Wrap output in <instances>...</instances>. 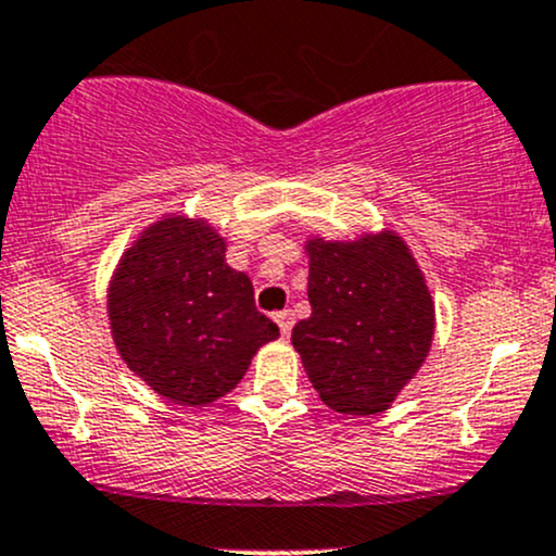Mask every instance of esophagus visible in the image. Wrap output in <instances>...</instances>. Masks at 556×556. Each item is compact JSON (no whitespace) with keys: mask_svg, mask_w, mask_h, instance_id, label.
I'll list each match as a JSON object with an SVG mask.
<instances>
[{"mask_svg":"<svg viewBox=\"0 0 556 556\" xmlns=\"http://www.w3.org/2000/svg\"><path fill=\"white\" fill-rule=\"evenodd\" d=\"M274 321L279 325V332L290 334L292 325H295V314H292V311H279V314H274Z\"/></svg>","mask_w":556,"mask_h":556,"instance_id":"obj_1","label":"esophagus"}]
</instances>
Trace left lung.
<instances>
[{
  "mask_svg": "<svg viewBox=\"0 0 556 556\" xmlns=\"http://www.w3.org/2000/svg\"><path fill=\"white\" fill-rule=\"evenodd\" d=\"M306 250L311 316L292 327V345L311 386L334 412H386L432 343L422 271L393 231Z\"/></svg>",
  "mask_w": 556,
  "mask_h": 556,
  "instance_id": "8db88e82",
  "label": "left lung"
}]
</instances>
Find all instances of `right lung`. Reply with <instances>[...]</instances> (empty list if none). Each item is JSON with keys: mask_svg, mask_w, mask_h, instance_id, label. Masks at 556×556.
I'll list each match as a JSON object with an SVG mask.
<instances>
[{"mask_svg": "<svg viewBox=\"0 0 556 556\" xmlns=\"http://www.w3.org/2000/svg\"><path fill=\"white\" fill-rule=\"evenodd\" d=\"M205 222L170 216L126 250L108 290L121 358L155 393L203 406L245 377L279 327L255 308L253 282L224 261Z\"/></svg>", "mask_w": 556, "mask_h": 556, "instance_id": "right-lung-1", "label": "right lung"}]
</instances>
